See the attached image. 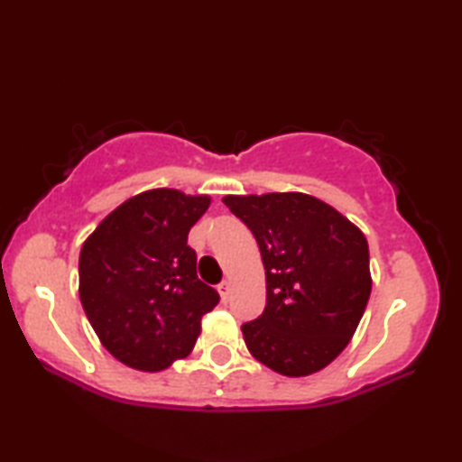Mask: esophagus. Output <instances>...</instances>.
Instances as JSON below:
<instances>
[{"mask_svg":"<svg viewBox=\"0 0 462 462\" xmlns=\"http://www.w3.org/2000/svg\"><path fill=\"white\" fill-rule=\"evenodd\" d=\"M217 291H220V297H222L224 303L228 301L230 295H232V283H230V281H222V283L217 285Z\"/></svg>","mask_w":462,"mask_h":462,"instance_id":"1","label":"esophagus"}]
</instances>
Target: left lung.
<instances>
[{
	"instance_id": "8db88e82",
	"label": "left lung",
	"mask_w": 462,
	"mask_h": 462,
	"mask_svg": "<svg viewBox=\"0 0 462 462\" xmlns=\"http://www.w3.org/2000/svg\"><path fill=\"white\" fill-rule=\"evenodd\" d=\"M259 242L267 306L242 326L256 361L285 377L322 371L356 332L371 295L369 245L338 209L314 195H226Z\"/></svg>"
}]
</instances>
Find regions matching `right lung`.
Returning <instances> with one entry per match:
<instances>
[{
  "mask_svg": "<svg viewBox=\"0 0 462 462\" xmlns=\"http://www.w3.org/2000/svg\"><path fill=\"white\" fill-rule=\"evenodd\" d=\"M209 195L148 189L107 214L83 242L79 297L109 355L136 371L159 373L185 358L201 318L220 295L198 279L187 234Z\"/></svg>",
  "mask_w": 462,
  "mask_h": 462,
  "instance_id": "right-lung-1",
  "label": "right lung"
}]
</instances>
